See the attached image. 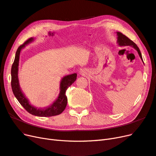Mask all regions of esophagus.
Masks as SVG:
<instances>
[{
	"instance_id": "34e87169",
	"label": "esophagus",
	"mask_w": 156,
	"mask_h": 156,
	"mask_svg": "<svg viewBox=\"0 0 156 156\" xmlns=\"http://www.w3.org/2000/svg\"><path fill=\"white\" fill-rule=\"evenodd\" d=\"M83 73V70L81 69V70H80V72H79V73H81H81Z\"/></svg>"
}]
</instances>
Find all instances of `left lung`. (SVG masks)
Segmentation results:
<instances>
[{
	"instance_id": "obj_1",
	"label": "left lung",
	"mask_w": 156,
	"mask_h": 156,
	"mask_svg": "<svg viewBox=\"0 0 156 156\" xmlns=\"http://www.w3.org/2000/svg\"><path fill=\"white\" fill-rule=\"evenodd\" d=\"M117 36H118V37H117V43H118V44H119L120 46H132V47H133V48L136 51H137L139 56L143 62L142 55H141L140 49L137 47V45H136L133 41L131 40L126 36L124 35L123 34H122V33H121L120 32H117Z\"/></svg>"
}]
</instances>
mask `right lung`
Here are the masks:
<instances>
[{
	"label": "right lung",
	"instance_id": "right-lung-1",
	"mask_svg": "<svg viewBox=\"0 0 156 156\" xmlns=\"http://www.w3.org/2000/svg\"><path fill=\"white\" fill-rule=\"evenodd\" d=\"M33 40H34V38H32V37L28 39L24 44L19 47L16 51L15 59H14V62L12 64L11 69V85L13 93L18 101L20 103V104L31 115L43 117L58 115L64 111L67 105L68 99L66 96V90L68 87L75 81L77 79V73L66 75L62 79L60 84V94L58 97L53 102V104L45 108H37L32 105L20 88L18 80V68L20 55L21 49Z\"/></svg>",
	"mask_w": 156,
	"mask_h": 156
}]
</instances>
